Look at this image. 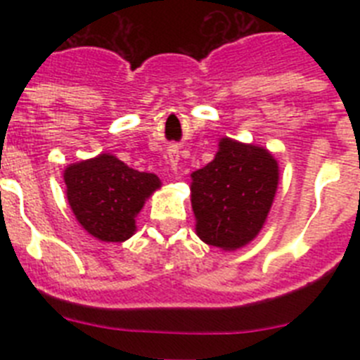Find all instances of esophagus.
Listing matches in <instances>:
<instances>
[{
    "label": "esophagus",
    "instance_id": "34e87169",
    "mask_svg": "<svg viewBox=\"0 0 360 360\" xmlns=\"http://www.w3.org/2000/svg\"><path fill=\"white\" fill-rule=\"evenodd\" d=\"M167 158H169V164L173 169H176V164H178V149L171 148L167 149Z\"/></svg>",
    "mask_w": 360,
    "mask_h": 360
}]
</instances>
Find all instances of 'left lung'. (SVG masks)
<instances>
[{
	"mask_svg": "<svg viewBox=\"0 0 360 360\" xmlns=\"http://www.w3.org/2000/svg\"><path fill=\"white\" fill-rule=\"evenodd\" d=\"M214 160L191 174V205L200 240L236 250L254 240L269 216L279 182L265 148L221 139Z\"/></svg>",
	"mask_w": 360,
	"mask_h": 360,
	"instance_id": "8db88e82",
	"label": "left lung"
}]
</instances>
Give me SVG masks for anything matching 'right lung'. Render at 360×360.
I'll list each match as a JSON object with an SVG mask.
<instances>
[{"instance_id":"obj_1","label":"right lung","mask_w":360,"mask_h":360,"mask_svg":"<svg viewBox=\"0 0 360 360\" xmlns=\"http://www.w3.org/2000/svg\"><path fill=\"white\" fill-rule=\"evenodd\" d=\"M66 198L79 224L101 241H126L135 218L160 187L157 174L131 169L110 153L70 164L65 169Z\"/></svg>"}]
</instances>
